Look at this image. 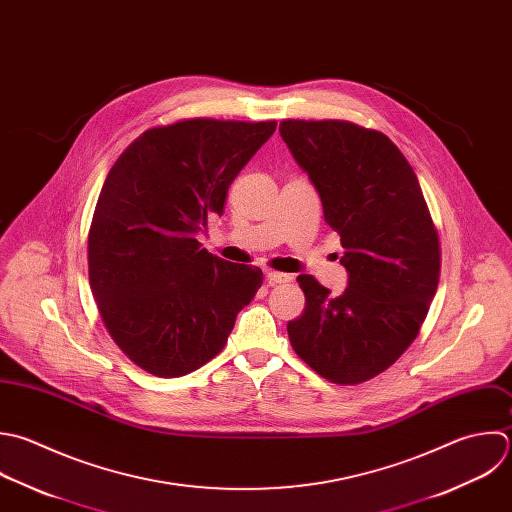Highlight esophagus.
Masks as SVG:
<instances>
[{
    "mask_svg": "<svg viewBox=\"0 0 512 512\" xmlns=\"http://www.w3.org/2000/svg\"><path fill=\"white\" fill-rule=\"evenodd\" d=\"M267 275V281H269V285H281V283H291V275H287V273H279V271H267L265 273Z\"/></svg>",
    "mask_w": 512,
    "mask_h": 512,
    "instance_id": "obj_1",
    "label": "esophagus"
}]
</instances>
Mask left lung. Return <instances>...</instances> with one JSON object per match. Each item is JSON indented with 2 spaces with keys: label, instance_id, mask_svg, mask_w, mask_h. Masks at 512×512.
Instances as JSON below:
<instances>
[{
  "label": "left lung",
  "instance_id": "8db88e82",
  "mask_svg": "<svg viewBox=\"0 0 512 512\" xmlns=\"http://www.w3.org/2000/svg\"><path fill=\"white\" fill-rule=\"evenodd\" d=\"M279 133L309 173L341 235L349 285L335 297L299 275L303 313L287 323L295 353L323 379L359 385L417 339L441 275V245L419 179L381 131L343 119H283Z\"/></svg>",
  "mask_w": 512,
  "mask_h": 512
}]
</instances>
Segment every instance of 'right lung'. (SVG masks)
I'll return each instance as SVG.
<instances>
[{"instance_id":"1","label":"right lung","mask_w":512,"mask_h":512,"mask_svg":"<svg viewBox=\"0 0 512 512\" xmlns=\"http://www.w3.org/2000/svg\"><path fill=\"white\" fill-rule=\"evenodd\" d=\"M277 121L209 117L133 139L101 187L89 235V285L115 345L173 379L217 357L263 283L259 267L213 257L197 241L229 185Z\"/></svg>"}]
</instances>
